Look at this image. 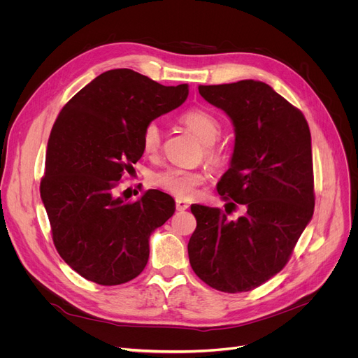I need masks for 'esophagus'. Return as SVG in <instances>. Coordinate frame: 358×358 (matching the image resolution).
I'll return each mask as SVG.
<instances>
[{"mask_svg":"<svg viewBox=\"0 0 358 358\" xmlns=\"http://www.w3.org/2000/svg\"><path fill=\"white\" fill-rule=\"evenodd\" d=\"M176 208H177V210L182 212V210L189 209L190 204H189V201H185V200H182V199H177V200H176Z\"/></svg>","mask_w":358,"mask_h":358,"instance_id":"obj_1","label":"esophagus"}]
</instances>
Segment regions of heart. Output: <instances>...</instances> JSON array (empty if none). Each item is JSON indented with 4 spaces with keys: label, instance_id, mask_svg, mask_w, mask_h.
<instances>
[{
    "label": "heart",
    "instance_id": "b5f03b06",
    "mask_svg": "<svg viewBox=\"0 0 358 358\" xmlns=\"http://www.w3.org/2000/svg\"><path fill=\"white\" fill-rule=\"evenodd\" d=\"M180 122L189 127L203 143H206V157L210 161H217L220 158V150L212 143H215L222 134V123L212 111L193 107L181 113ZM141 142L146 155L154 157L159 152L162 134L157 122H149L145 124ZM204 180L206 174L201 169H187L180 166H168L162 171L155 173L152 177L154 184L159 189L184 199L193 197Z\"/></svg>",
    "mask_w": 358,
    "mask_h": 358
}]
</instances>
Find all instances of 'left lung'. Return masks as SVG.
<instances>
[{
	"label": "left lung",
	"mask_w": 358,
	"mask_h": 358,
	"mask_svg": "<svg viewBox=\"0 0 358 358\" xmlns=\"http://www.w3.org/2000/svg\"><path fill=\"white\" fill-rule=\"evenodd\" d=\"M235 126L231 166L217 192L231 210L193 204V271L224 293L257 289L280 273L315 208L310 130L303 113L261 81L200 85ZM241 203L244 213L227 219Z\"/></svg>",
	"instance_id": "obj_1"
}]
</instances>
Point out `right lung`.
Returning <instances> with one entry per match:
<instances>
[{
	"instance_id": "1",
	"label": "right lung",
	"mask_w": 358,
	"mask_h": 358,
	"mask_svg": "<svg viewBox=\"0 0 358 358\" xmlns=\"http://www.w3.org/2000/svg\"><path fill=\"white\" fill-rule=\"evenodd\" d=\"M187 96V84L165 87L131 69H111L75 94L56 117L41 197L56 251L84 278L117 286L143 271L149 236L174 215L176 201L159 190L124 201L116 189L143 154L145 124Z\"/></svg>"
}]
</instances>
